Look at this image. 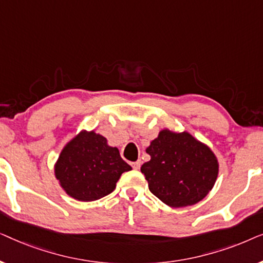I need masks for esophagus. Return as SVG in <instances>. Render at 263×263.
<instances>
[{
    "label": "esophagus",
    "mask_w": 263,
    "mask_h": 263,
    "mask_svg": "<svg viewBox=\"0 0 263 263\" xmlns=\"http://www.w3.org/2000/svg\"><path fill=\"white\" fill-rule=\"evenodd\" d=\"M132 166L134 170H139L140 166H141V161L138 160V161H135V163H132Z\"/></svg>",
    "instance_id": "esophagus-1"
}]
</instances>
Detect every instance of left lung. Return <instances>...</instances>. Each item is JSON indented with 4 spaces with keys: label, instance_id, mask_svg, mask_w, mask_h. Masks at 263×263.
Returning a JSON list of instances; mask_svg holds the SVG:
<instances>
[{
    "label": "left lung",
    "instance_id": "obj_1",
    "mask_svg": "<svg viewBox=\"0 0 263 263\" xmlns=\"http://www.w3.org/2000/svg\"><path fill=\"white\" fill-rule=\"evenodd\" d=\"M146 152L151 160L141 166L149 192L167 206L197 203L213 188L218 160L206 145L189 133L161 130Z\"/></svg>",
    "mask_w": 263,
    "mask_h": 263
}]
</instances>
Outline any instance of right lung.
Returning a JSON list of instances; mask_svg holds the SVG:
<instances>
[{
	"instance_id": "obj_1",
	"label": "right lung",
	"mask_w": 263,
	"mask_h": 263,
	"mask_svg": "<svg viewBox=\"0 0 263 263\" xmlns=\"http://www.w3.org/2000/svg\"><path fill=\"white\" fill-rule=\"evenodd\" d=\"M130 170L116 147L107 146L106 139L95 132H81L67 143L55 166L68 195L85 202L109 195L121 175Z\"/></svg>"
}]
</instances>
